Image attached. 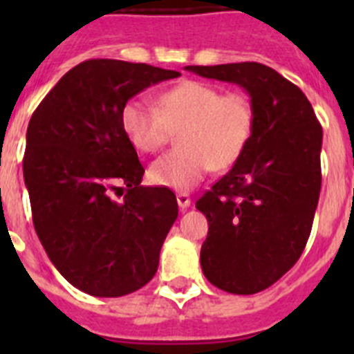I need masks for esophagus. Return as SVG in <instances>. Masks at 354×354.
I'll list each match as a JSON object with an SVG mask.
<instances>
[{
    "label": "esophagus",
    "instance_id": "1",
    "mask_svg": "<svg viewBox=\"0 0 354 354\" xmlns=\"http://www.w3.org/2000/svg\"><path fill=\"white\" fill-rule=\"evenodd\" d=\"M177 204H179V207L184 211V209H187L192 205V196L187 195V193H179V195H177Z\"/></svg>",
    "mask_w": 354,
    "mask_h": 354
}]
</instances>
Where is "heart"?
<instances>
[{"mask_svg": "<svg viewBox=\"0 0 354 354\" xmlns=\"http://www.w3.org/2000/svg\"><path fill=\"white\" fill-rule=\"evenodd\" d=\"M122 129L140 152H156L171 131L180 149L159 156L150 180L177 192L193 189L211 168L225 170L243 156L253 134L255 115L241 93H225L202 81H183L159 97V108L129 101L122 109Z\"/></svg>", "mask_w": 354, "mask_h": 354, "instance_id": "1", "label": "heart"}]
</instances>
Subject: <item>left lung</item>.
I'll use <instances>...</instances> for the list:
<instances>
[{
    "label": "left lung",
    "mask_w": 354,
    "mask_h": 354,
    "mask_svg": "<svg viewBox=\"0 0 354 354\" xmlns=\"http://www.w3.org/2000/svg\"><path fill=\"white\" fill-rule=\"evenodd\" d=\"M184 68L239 84L250 95L252 140L196 209L209 221L200 250L205 278L227 292H261L298 262L310 236L323 127L305 93L271 67L243 62Z\"/></svg>",
    "instance_id": "1"
}]
</instances>
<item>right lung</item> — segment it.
Instances as JSON below:
<instances>
[{
  "mask_svg": "<svg viewBox=\"0 0 354 354\" xmlns=\"http://www.w3.org/2000/svg\"><path fill=\"white\" fill-rule=\"evenodd\" d=\"M177 71L122 60L76 65L31 115L23 159L35 232L68 283L97 298L142 289L179 205L168 187H145L122 109ZM127 189L122 201L113 195Z\"/></svg>",
  "mask_w": 354,
  "mask_h": 354,
  "instance_id": "right-lung-1",
  "label": "right lung"
}]
</instances>
